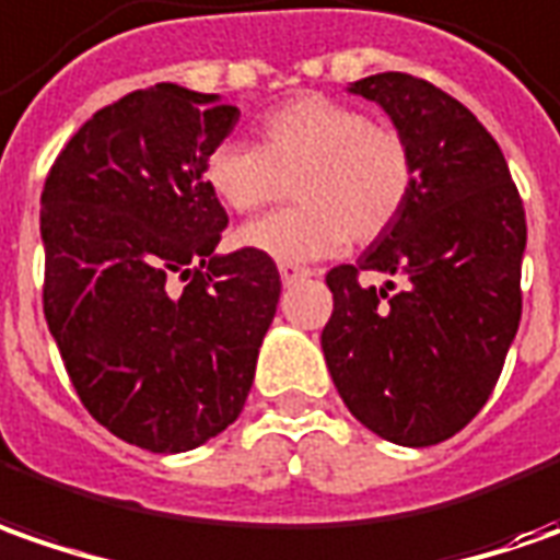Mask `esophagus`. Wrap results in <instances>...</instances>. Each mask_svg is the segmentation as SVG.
Wrapping results in <instances>:
<instances>
[{
  "label": "esophagus",
  "mask_w": 560,
  "mask_h": 560,
  "mask_svg": "<svg viewBox=\"0 0 560 560\" xmlns=\"http://www.w3.org/2000/svg\"><path fill=\"white\" fill-rule=\"evenodd\" d=\"M279 272L284 284H291V281H298V279H310V276H313V269H310V266H298V262H279Z\"/></svg>",
  "instance_id": "34e87169"
}]
</instances>
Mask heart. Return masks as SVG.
<instances>
[{
  "instance_id": "1",
  "label": "heart",
  "mask_w": 560,
  "mask_h": 560,
  "mask_svg": "<svg viewBox=\"0 0 560 560\" xmlns=\"http://www.w3.org/2000/svg\"><path fill=\"white\" fill-rule=\"evenodd\" d=\"M260 145L222 142L203 161L210 191L235 213H257L298 191V201L238 232V244L281 262L318 260L347 238H384L415 191L409 139L365 110L303 95L262 114Z\"/></svg>"
}]
</instances>
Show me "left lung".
Returning a JSON list of instances; mask_svg holds the SVG:
<instances>
[{"label":"left lung","instance_id":"1","mask_svg":"<svg viewBox=\"0 0 560 560\" xmlns=\"http://www.w3.org/2000/svg\"><path fill=\"white\" fill-rule=\"evenodd\" d=\"M390 114L415 154L396 225L325 284L335 310L322 353L340 399L377 436L434 446L490 399L521 322L527 217L502 148L462 102L409 73L350 86ZM362 271L404 284L365 289Z\"/></svg>","mask_w":560,"mask_h":560}]
</instances>
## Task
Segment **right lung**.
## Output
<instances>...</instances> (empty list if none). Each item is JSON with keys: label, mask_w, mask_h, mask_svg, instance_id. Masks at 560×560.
Listing matches in <instances>:
<instances>
[{"label": "right lung", "mask_w": 560, "mask_h": 560, "mask_svg": "<svg viewBox=\"0 0 560 560\" xmlns=\"http://www.w3.org/2000/svg\"><path fill=\"white\" fill-rule=\"evenodd\" d=\"M235 120L217 95L136 89L70 136L43 185L51 338L89 415L148 453L238 418L279 306L272 257L213 254L229 217L203 161Z\"/></svg>", "instance_id": "add662e5"}]
</instances>
